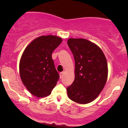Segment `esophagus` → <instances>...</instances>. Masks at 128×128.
I'll use <instances>...</instances> for the list:
<instances>
[{"instance_id":"obj_1","label":"esophagus","mask_w":128,"mask_h":128,"mask_svg":"<svg viewBox=\"0 0 128 128\" xmlns=\"http://www.w3.org/2000/svg\"><path fill=\"white\" fill-rule=\"evenodd\" d=\"M63 75H64V72H60V73H59V76H60V78H62Z\"/></svg>"}]
</instances>
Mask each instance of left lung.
<instances>
[{
	"instance_id": "obj_1",
	"label": "left lung",
	"mask_w": 128,
	"mask_h": 128,
	"mask_svg": "<svg viewBox=\"0 0 128 128\" xmlns=\"http://www.w3.org/2000/svg\"><path fill=\"white\" fill-rule=\"evenodd\" d=\"M68 44L75 60V79L67 88L68 97L76 103L94 101L104 88L108 64L101 49L86 39L70 38Z\"/></svg>"
}]
</instances>
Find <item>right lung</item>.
Here are the masks:
<instances>
[{"mask_svg": "<svg viewBox=\"0 0 128 128\" xmlns=\"http://www.w3.org/2000/svg\"><path fill=\"white\" fill-rule=\"evenodd\" d=\"M62 42L59 37L41 36L24 50L19 64L20 76L26 88L38 97L51 94L59 78L52 52Z\"/></svg>", "mask_w": 128, "mask_h": 128, "instance_id": "right-lung-1", "label": "right lung"}]
</instances>
